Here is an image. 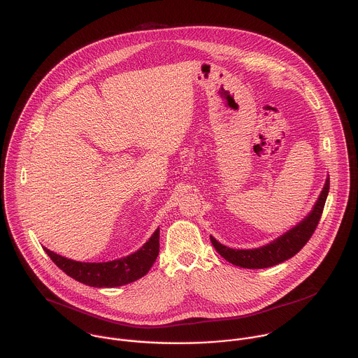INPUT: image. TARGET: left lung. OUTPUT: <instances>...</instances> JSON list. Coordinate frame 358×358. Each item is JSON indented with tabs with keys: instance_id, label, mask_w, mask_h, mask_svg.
<instances>
[{
	"instance_id": "8db88e82",
	"label": "left lung",
	"mask_w": 358,
	"mask_h": 358,
	"mask_svg": "<svg viewBox=\"0 0 358 358\" xmlns=\"http://www.w3.org/2000/svg\"><path fill=\"white\" fill-rule=\"evenodd\" d=\"M329 192V175L325 180V185L321 190V194L313 206V210L306 217L298 223L295 227L284 233L281 237L275 238L267 245L254 250H233L220 243H217L210 236V243L219 255L223 256L229 263L244 267V268H264L271 267L289 257L296 255L305 245L310 237L313 236L324 210L327 196Z\"/></svg>"
}]
</instances>
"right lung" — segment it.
I'll list each match as a JSON object with an SVG mask.
<instances>
[{
    "label": "right lung",
    "mask_w": 358,
    "mask_h": 358,
    "mask_svg": "<svg viewBox=\"0 0 358 358\" xmlns=\"http://www.w3.org/2000/svg\"><path fill=\"white\" fill-rule=\"evenodd\" d=\"M52 262L67 275L95 288H113L134 282L149 273L159 252V229L149 241L131 255L102 263H85L67 259L44 248Z\"/></svg>",
    "instance_id": "obj_1"
}]
</instances>
